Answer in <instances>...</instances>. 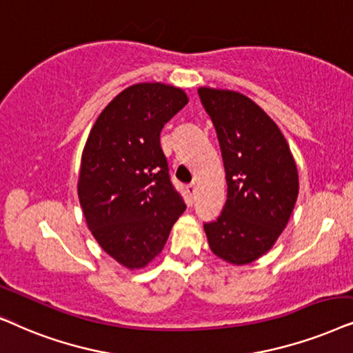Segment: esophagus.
Returning <instances> with one entry per match:
<instances>
[{
  "label": "esophagus",
  "instance_id": "34e87169",
  "mask_svg": "<svg viewBox=\"0 0 353 353\" xmlns=\"http://www.w3.org/2000/svg\"><path fill=\"white\" fill-rule=\"evenodd\" d=\"M187 192H189V195L192 196V199H194L195 194H196V185L195 184H190L189 187H187Z\"/></svg>",
  "mask_w": 353,
  "mask_h": 353
}]
</instances>
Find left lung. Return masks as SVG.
Segmentation results:
<instances>
[{
    "label": "left lung",
    "instance_id": "obj_1",
    "mask_svg": "<svg viewBox=\"0 0 353 353\" xmlns=\"http://www.w3.org/2000/svg\"><path fill=\"white\" fill-rule=\"evenodd\" d=\"M213 121L228 181V200L205 224L211 252L242 266L270 252L288 225L299 196V171L274 121L234 90L200 87Z\"/></svg>",
    "mask_w": 353,
    "mask_h": 353
}]
</instances>
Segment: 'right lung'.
<instances>
[{"label":"right lung","mask_w":353,"mask_h":353,"mask_svg":"<svg viewBox=\"0 0 353 353\" xmlns=\"http://www.w3.org/2000/svg\"><path fill=\"white\" fill-rule=\"evenodd\" d=\"M187 103L179 87L135 83L108 103L83 147L77 194L87 225L130 271L161 253L185 210L169 179L159 134Z\"/></svg>","instance_id":"obj_1"}]
</instances>
